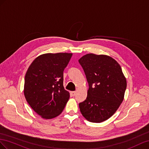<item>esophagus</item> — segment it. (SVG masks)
Returning a JSON list of instances; mask_svg holds the SVG:
<instances>
[{
	"instance_id": "obj_1",
	"label": "esophagus",
	"mask_w": 149,
	"mask_h": 149,
	"mask_svg": "<svg viewBox=\"0 0 149 149\" xmlns=\"http://www.w3.org/2000/svg\"><path fill=\"white\" fill-rule=\"evenodd\" d=\"M75 93H76V92H75V91H72V92H71V95H72V96H75Z\"/></svg>"
}]
</instances>
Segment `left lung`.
Returning <instances> with one entry per match:
<instances>
[{
    "mask_svg": "<svg viewBox=\"0 0 149 149\" xmlns=\"http://www.w3.org/2000/svg\"><path fill=\"white\" fill-rule=\"evenodd\" d=\"M88 84L87 97L79 103L80 112L91 122L107 120L124 100L127 81L121 67L105 55L88 54L79 60Z\"/></svg>",
    "mask_w": 149,
    "mask_h": 149,
    "instance_id": "left-lung-1",
    "label": "left lung"
}]
</instances>
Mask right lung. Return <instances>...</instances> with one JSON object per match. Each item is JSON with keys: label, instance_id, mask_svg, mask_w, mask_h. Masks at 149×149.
<instances>
[{"label": "right lung", "instance_id": "add662e5", "mask_svg": "<svg viewBox=\"0 0 149 149\" xmlns=\"http://www.w3.org/2000/svg\"><path fill=\"white\" fill-rule=\"evenodd\" d=\"M72 54H45L33 61L26 72L24 95L32 109L42 118L60 115L69 100L63 86V72Z\"/></svg>", "mask_w": 149, "mask_h": 149}]
</instances>
